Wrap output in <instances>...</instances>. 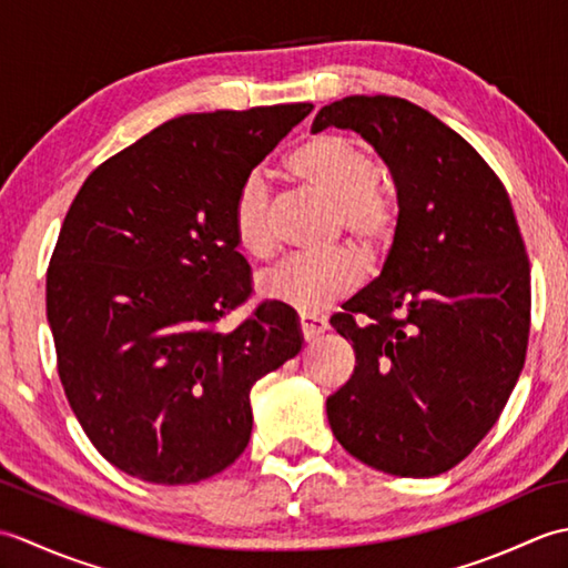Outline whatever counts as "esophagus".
<instances>
[{
  "label": "esophagus",
  "mask_w": 568,
  "mask_h": 568,
  "mask_svg": "<svg viewBox=\"0 0 568 568\" xmlns=\"http://www.w3.org/2000/svg\"><path fill=\"white\" fill-rule=\"evenodd\" d=\"M300 334H303V339L305 342H315L320 334H324L327 332V322L324 320H317V317H307V315H303L300 317Z\"/></svg>",
  "instance_id": "esophagus-1"
}]
</instances>
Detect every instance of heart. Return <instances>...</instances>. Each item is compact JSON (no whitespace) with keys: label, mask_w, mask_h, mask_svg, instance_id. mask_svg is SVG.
Returning a JSON list of instances; mask_svg holds the SVG:
<instances>
[{"label":"heart","mask_w":568,"mask_h":568,"mask_svg":"<svg viewBox=\"0 0 568 568\" xmlns=\"http://www.w3.org/2000/svg\"><path fill=\"white\" fill-rule=\"evenodd\" d=\"M291 171L334 202V226L366 256L388 246L397 224V200L378 183V163L364 143L344 134H320L291 155ZM232 229L239 248L253 258H268L275 251L273 200L265 180L253 173L241 183ZM361 265L352 251L336 248L317 256H293L263 273L258 291L271 303L300 315H320L334 300L352 293Z\"/></svg>","instance_id":"b5f03b06"}]
</instances>
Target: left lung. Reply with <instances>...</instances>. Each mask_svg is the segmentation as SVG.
Returning <instances> with one entry per match:
<instances>
[{
    "instance_id": "8db88e82",
    "label": "left lung",
    "mask_w": 568,
    "mask_h": 568,
    "mask_svg": "<svg viewBox=\"0 0 568 568\" xmlns=\"http://www.w3.org/2000/svg\"><path fill=\"white\" fill-rule=\"evenodd\" d=\"M352 129L397 190L381 275L332 317L356 366L327 397L336 442L383 474L454 468L496 425L525 366L529 261L508 192L478 151L422 106L352 94L312 131Z\"/></svg>"
}]
</instances>
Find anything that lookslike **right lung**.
<instances>
[{"label": "right lung", "mask_w": 568, "mask_h": 568, "mask_svg": "<svg viewBox=\"0 0 568 568\" xmlns=\"http://www.w3.org/2000/svg\"><path fill=\"white\" fill-rule=\"evenodd\" d=\"M312 104L183 114L94 168L45 277L58 376L84 434L124 474L197 484L251 439V388L303 348L295 315L251 295L232 210Z\"/></svg>", "instance_id": "add662e5"}]
</instances>
